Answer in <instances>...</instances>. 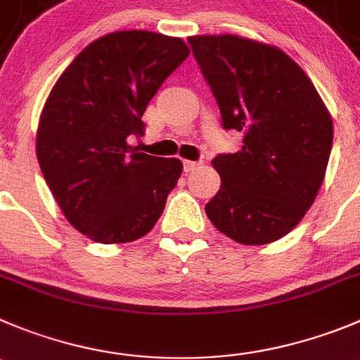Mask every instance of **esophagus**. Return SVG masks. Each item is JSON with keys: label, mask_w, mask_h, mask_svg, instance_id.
Here are the masks:
<instances>
[{"label": "esophagus", "mask_w": 360, "mask_h": 360, "mask_svg": "<svg viewBox=\"0 0 360 360\" xmlns=\"http://www.w3.org/2000/svg\"><path fill=\"white\" fill-rule=\"evenodd\" d=\"M200 167V163L199 161H183V169H184V172H193V170L195 169H199Z\"/></svg>", "instance_id": "obj_1"}]
</instances>
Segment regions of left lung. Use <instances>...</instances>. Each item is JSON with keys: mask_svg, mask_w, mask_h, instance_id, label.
Wrapping results in <instances>:
<instances>
[{"mask_svg": "<svg viewBox=\"0 0 360 360\" xmlns=\"http://www.w3.org/2000/svg\"><path fill=\"white\" fill-rule=\"evenodd\" d=\"M188 42L221 126L243 133L241 150L211 161L221 184L207 218L238 243H271L316 199L334 139L330 113L307 74L275 46L236 35Z\"/></svg>", "mask_w": 360, "mask_h": 360, "instance_id": "8db88e82", "label": "left lung"}]
</instances>
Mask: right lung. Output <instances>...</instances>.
Here are the masks:
<instances>
[{
	"mask_svg": "<svg viewBox=\"0 0 360 360\" xmlns=\"http://www.w3.org/2000/svg\"><path fill=\"white\" fill-rule=\"evenodd\" d=\"M188 55L177 37L108 33L53 86L37 131V160L62 213L90 240H139L163 213L183 163L139 153L127 136H142L147 104Z\"/></svg>",
	"mask_w": 360,
	"mask_h": 360,
	"instance_id": "1",
	"label": "right lung"
}]
</instances>
